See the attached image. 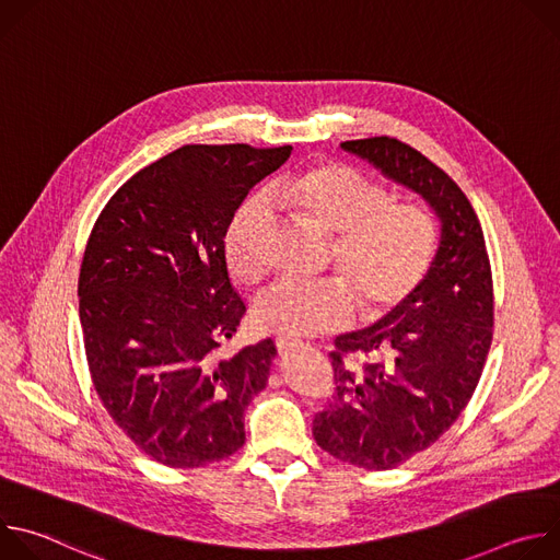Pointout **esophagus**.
<instances>
[{
    "label": "esophagus",
    "mask_w": 560,
    "mask_h": 560,
    "mask_svg": "<svg viewBox=\"0 0 560 560\" xmlns=\"http://www.w3.org/2000/svg\"><path fill=\"white\" fill-rule=\"evenodd\" d=\"M275 346H277L279 354H285V352L299 348L301 341H294V339H288V337H277V339H275Z\"/></svg>",
    "instance_id": "34e87169"
}]
</instances>
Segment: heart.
<instances>
[{
  "mask_svg": "<svg viewBox=\"0 0 560 560\" xmlns=\"http://www.w3.org/2000/svg\"><path fill=\"white\" fill-rule=\"evenodd\" d=\"M275 206L337 234L335 264L358 290L368 314L401 305L432 266L436 225L428 208L394 201L383 184L348 164H322L275 179L268 192L253 195L234 212L223 250L242 281H255L264 272V236ZM349 284L341 277L277 281L257 299V324L288 339L341 330L357 312L355 289Z\"/></svg>",
  "mask_w": 560,
  "mask_h": 560,
  "instance_id": "obj_1",
  "label": "heart"
}]
</instances>
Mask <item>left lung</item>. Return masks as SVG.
<instances>
[{
  "mask_svg": "<svg viewBox=\"0 0 560 560\" xmlns=\"http://www.w3.org/2000/svg\"><path fill=\"white\" fill-rule=\"evenodd\" d=\"M341 148L421 195L441 221L436 255L412 296L374 326L337 337L335 396L312 425L335 458L392 469L439 441L469 404L492 346V268L471 203L428 156L394 137Z\"/></svg>",
  "mask_w": 560,
  "mask_h": 560,
  "instance_id": "1",
  "label": "left lung"
}]
</instances>
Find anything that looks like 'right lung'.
<instances>
[{
    "label": "right lung",
    "instance_id": "1",
    "mask_svg": "<svg viewBox=\"0 0 560 560\" xmlns=\"http://www.w3.org/2000/svg\"><path fill=\"white\" fill-rule=\"evenodd\" d=\"M292 145H184L132 175L104 206L79 270L89 370L113 421L152 460L190 469L246 441L272 339L221 357L246 314L223 236L250 188Z\"/></svg>",
    "mask_w": 560,
    "mask_h": 560
}]
</instances>
